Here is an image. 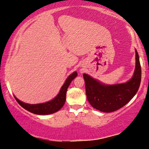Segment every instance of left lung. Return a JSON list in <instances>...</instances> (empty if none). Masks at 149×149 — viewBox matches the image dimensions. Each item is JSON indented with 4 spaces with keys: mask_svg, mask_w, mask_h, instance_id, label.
Returning <instances> with one entry per match:
<instances>
[{
    "mask_svg": "<svg viewBox=\"0 0 149 149\" xmlns=\"http://www.w3.org/2000/svg\"><path fill=\"white\" fill-rule=\"evenodd\" d=\"M87 100L100 111H115L129 103L138 91L141 81V68L135 49V69L133 75L125 83L107 85L88 74H84Z\"/></svg>",
    "mask_w": 149,
    "mask_h": 149,
    "instance_id": "left-lung-1",
    "label": "left lung"
}]
</instances>
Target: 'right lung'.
<instances>
[{
	"label": "right lung",
	"mask_w": 149,
	"mask_h": 149,
	"mask_svg": "<svg viewBox=\"0 0 149 149\" xmlns=\"http://www.w3.org/2000/svg\"><path fill=\"white\" fill-rule=\"evenodd\" d=\"M77 73L73 72L67 77V79L63 84L58 94L52 100L47 102L38 104H29V103H24L20 101L15 96V98L20 105L25 109L26 110L36 115H49L58 111L62 108L65 102L66 92L70 84L73 79L77 77Z\"/></svg>",
	"instance_id": "add662e5"
}]
</instances>
